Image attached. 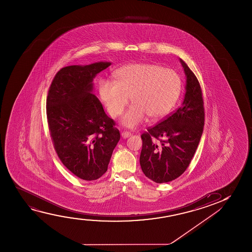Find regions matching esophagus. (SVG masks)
Here are the masks:
<instances>
[{
  "label": "esophagus",
  "mask_w": 252,
  "mask_h": 252,
  "mask_svg": "<svg viewBox=\"0 0 252 252\" xmlns=\"http://www.w3.org/2000/svg\"><path fill=\"white\" fill-rule=\"evenodd\" d=\"M131 135V132H129V131H122L121 132V136H122L123 138H129Z\"/></svg>",
  "instance_id": "obj_1"
}]
</instances>
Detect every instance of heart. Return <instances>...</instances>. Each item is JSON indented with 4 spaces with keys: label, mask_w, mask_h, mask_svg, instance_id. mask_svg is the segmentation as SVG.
<instances>
[{
    "label": "heart",
    "mask_w": 252,
    "mask_h": 252,
    "mask_svg": "<svg viewBox=\"0 0 252 252\" xmlns=\"http://www.w3.org/2000/svg\"><path fill=\"white\" fill-rule=\"evenodd\" d=\"M114 82L100 80L99 94L112 117L123 114V126L135 128L147 117L157 121L165 117L179 98L182 79L174 69L155 63H132L122 66L114 73Z\"/></svg>",
    "instance_id": "b5f03b06"
}]
</instances>
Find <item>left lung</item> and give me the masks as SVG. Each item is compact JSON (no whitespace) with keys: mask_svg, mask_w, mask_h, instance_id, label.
Segmentation results:
<instances>
[{"mask_svg":"<svg viewBox=\"0 0 252 252\" xmlns=\"http://www.w3.org/2000/svg\"><path fill=\"white\" fill-rule=\"evenodd\" d=\"M180 62L186 76L182 106L141 135L140 166L145 176L157 183H169L183 175L203 131L205 113L200 83L186 63L182 59Z\"/></svg>","mask_w":252,"mask_h":252,"instance_id":"obj_1","label":"left lung"}]
</instances>
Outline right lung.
<instances>
[{
	"mask_svg": "<svg viewBox=\"0 0 252 252\" xmlns=\"http://www.w3.org/2000/svg\"><path fill=\"white\" fill-rule=\"evenodd\" d=\"M110 62L70 65L56 74L46 114L56 152L75 176L94 181L106 173L121 138L114 121L93 94V80Z\"/></svg>",
	"mask_w": 252,
	"mask_h": 252,
	"instance_id": "right-lung-1",
	"label": "right lung"
}]
</instances>
